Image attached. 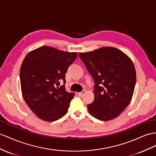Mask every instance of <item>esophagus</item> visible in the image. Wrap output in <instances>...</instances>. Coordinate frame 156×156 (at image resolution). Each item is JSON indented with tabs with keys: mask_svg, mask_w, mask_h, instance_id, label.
Returning a JSON list of instances; mask_svg holds the SVG:
<instances>
[{
	"mask_svg": "<svg viewBox=\"0 0 156 156\" xmlns=\"http://www.w3.org/2000/svg\"><path fill=\"white\" fill-rule=\"evenodd\" d=\"M86 93V90H83V91H81V92H79V93H78V95H79V96L82 97V96H83V95H84Z\"/></svg>",
	"mask_w": 156,
	"mask_h": 156,
	"instance_id": "34e87169",
	"label": "esophagus"
}]
</instances>
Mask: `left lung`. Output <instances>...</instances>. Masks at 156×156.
<instances>
[{
    "mask_svg": "<svg viewBox=\"0 0 156 156\" xmlns=\"http://www.w3.org/2000/svg\"><path fill=\"white\" fill-rule=\"evenodd\" d=\"M79 57L95 83L94 101L87 106L90 113L104 121L117 117L134 93L136 74L132 60L111 47L80 53Z\"/></svg>",
    "mask_w": 156,
    "mask_h": 156,
    "instance_id": "1",
    "label": "left lung"
}]
</instances>
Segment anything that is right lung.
Wrapping results in <instances>:
<instances>
[{
    "instance_id": "right-lung-1",
    "label": "right lung",
    "mask_w": 156,
    "mask_h": 156,
    "mask_svg": "<svg viewBox=\"0 0 156 156\" xmlns=\"http://www.w3.org/2000/svg\"><path fill=\"white\" fill-rule=\"evenodd\" d=\"M69 53L49 46L29 52L20 72L21 90L26 104L36 116L53 122L65 115L75 94L65 89V74L77 58ZM61 79L64 85L59 87Z\"/></svg>"
}]
</instances>
